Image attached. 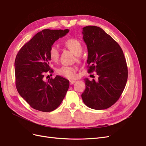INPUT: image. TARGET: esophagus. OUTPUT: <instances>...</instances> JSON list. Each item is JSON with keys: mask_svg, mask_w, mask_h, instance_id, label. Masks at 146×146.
Masks as SVG:
<instances>
[{"mask_svg": "<svg viewBox=\"0 0 146 146\" xmlns=\"http://www.w3.org/2000/svg\"><path fill=\"white\" fill-rule=\"evenodd\" d=\"M69 82H70V85H72V84H74L76 81V80H69Z\"/></svg>", "mask_w": 146, "mask_h": 146, "instance_id": "obj_1", "label": "esophagus"}]
</instances>
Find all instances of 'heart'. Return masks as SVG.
Here are the masks:
<instances>
[{"mask_svg":"<svg viewBox=\"0 0 146 146\" xmlns=\"http://www.w3.org/2000/svg\"><path fill=\"white\" fill-rule=\"evenodd\" d=\"M65 44L76 55H79L82 52V46L80 42L76 38L69 39L65 42ZM50 59L56 61L59 58V48L55 44L52 45L49 49ZM77 68L74 66H64L58 69V72L61 76L67 78L73 79L76 77Z\"/></svg>","mask_w":146,"mask_h":146,"instance_id":"b5f03b06","label":"heart"}]
</instances>
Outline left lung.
<instances>
[{"mask_svg": "<svg viewBox=\"0 0 146 146\" xmlns=\"http://www.w3.org/2000/svg\"><path fill=\"white\" fill-rule=\"evenodd\" d=\"M88 48V73L96 71L98 80L85 78L82 94L84 104L94 110H105L115 104L126 85L128 69L123 51L117 42L97 26L83 28Z\"/></svg>", "mask_w": 146, "mask_h": 146, "instance_id": "1", "label": "left lung"}]
</instances>
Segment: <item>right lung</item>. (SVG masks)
Listing matches in <instances>:
<instances>
[{
	"instance_id": "right-lung-1",
	"label": "right lung",
	"mask_w": 146,
	"mask_h": 146,
	"mask_svg": "<svg viewBox=\"0 0 146 146\" xmlns=\"http://www.w3.org/2000/svg\"><path fill=\"white\" fill-rule=\"evenodd\" d=\"M68 29H44L22 47L16 55V86L20 96L33 108L50 112L62 102L69 86V80L56 76L44 80V74L53 72L49 66L50 47Z\"/></svg>"
}]
</instances>
